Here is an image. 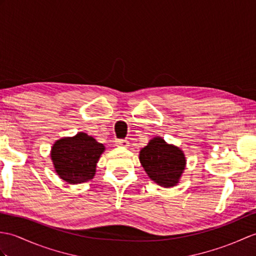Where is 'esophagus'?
Listing matches in <instances>:
<instances>
[{
	"label": "esophagus",
	"instance_id": "obj_1",
	"mask_svg": "<svg viewBox=\"0 0 256 256\" xmlns=\"http://www.w3.org/2000/svg\"><path fill=\"white\" fill-rule=\"evenodd\" d=\"M116 146H120V147H128L130 146V142L126 140H118L116 142Z\"/></svg>",
	"mask_w": 256,
	"mask_h": 256
}]
</instances>
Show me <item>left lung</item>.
<instances>
[{"mask_svg": "<svg viewBox=\"0 0 256 256\" xmlns=\"http://www.w3.org/2000/svg\"><path fill=\"white\" fill-rule=\"evenodd\" d=\"M140 162L150 179L158 186L171 188L179 183L186 160L179 147L154 138L140 152Z\"/></svg>", "mask_w": 256, "mask_h": 256, "instance_id": "obj_1", "label": "left lung"}]
</instances>
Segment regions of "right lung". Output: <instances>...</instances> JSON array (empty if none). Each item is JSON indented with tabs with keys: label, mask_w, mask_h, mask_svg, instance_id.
Wrapping results in <instances>:
<instances>
[{
	"label": "right lung",
	"mask_w": 256,
	"mask_h": 256,
	"mask_svg": "<svg viewBox=\"0 0 256 256\" xmlns=\"http://www.w3.org/2000/svg\"><path fill=\"white\" fill-rule=\"evenodd\" d=\"M104 152V144L80 132L73 138L58 140L52 146L51 159L62 180L70 184H78L92 179Z\"/></svg>",
	"instance_id": "1"
}]
</instances>
